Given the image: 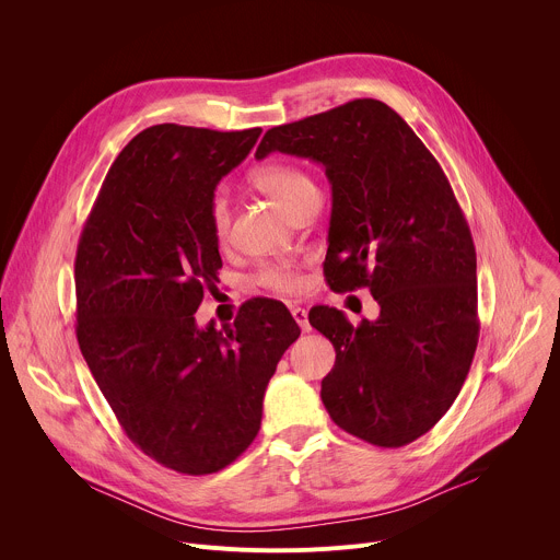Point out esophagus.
Returning a JSON list of instances; mask_svg holds the SVG:
<instances>
[{"instance_id": "1", "label": "esophagus", "mask_w": 560, "mask_h": 560, "mask_svg": "<svg viewBox=\"0 0 560 560\" xmlns=\"http://www.w3.org/2000/svg\"><path fill=\"white\" fill-rule=\"evenodd\" d=\"M292 316H294V322L299 324L301 332H310V330H312V328H310V322H307V310L294 305V307H292Z\"/></svg>"}]
</instances>
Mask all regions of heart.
Returning <instances> with one entry per match:
<instances>
[{
    "mask_svg": "<svg viewBox=\"0 0 560 560\" xmlns=\"http://www.w3.org/2000/svg\"><path fill=\"white\" fill-rule=\"evenodd\" d=\"M250 182L259 190L270 195L275 201H279L288 212H292L301 199L316 192L312 177L307 173H303L299 166L288 164V162H268V164L253 168ZM208 225L219 244L228 242L230 206H228V195L221 188L212 190V195L208 199ZM259 283L281 296L303 294L310 285V281L299 264L268 266L259 272Z\"/></svg>",
    "mask_w": 560,
    "mask_h": 560,
    "instance_id": "b5f03b06",
    "label": "heart"
}]
</instances>
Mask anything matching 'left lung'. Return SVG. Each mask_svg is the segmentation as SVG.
I'll return each instance as SVG.
<instances>
[{
    "label": "left lung",
    "mask_w": 560,
    "mask_h": 560,
    "mask_svg": "<svg viewBox=\"0 0 560 560\" xmlns=\"http://www.w3.org/2000/svg\"><path fill=\"white\" fill-rule=\"evenodd\" d=\"M307 156L332 184L326 281L368 288L381 314L352 326L318 305L310 324L335 346L322 401L348 434L404 447L450 410L478 343L476 250L454 190L425 143L378 100L270 128L257 159Z\"/></svg>",
    "instance_id": "left-lung-1"
}]
</instances>
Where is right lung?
Instances as JSON below:
<instances>
[{
    "instance_id": "add662e5",
    "label": "right lung",
    "mask_w": 560,
    "mask_h": 560,
    "mask_svg": "<svg viewBox=\"0 0 560 560\" xmlns=\"http://www.w3.org/2000/svg\"><path fill=\"white\" fill-rule=\"evenodd\" d=\"M259 135L141 130L110 166L77 246L79 350L126 436L188 476L248 450L268 381L301 335L281 301L261 296L223 330L195 322L221 268L208 199Z\"/></svg>"
}]
</instances>
